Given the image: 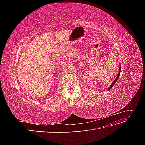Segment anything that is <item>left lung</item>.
<instances>
[{
  "instance_id": "8db88e82",
  "label": "left lung",
  "mask_w": 145,
  "mask_h": 145,
  "mask_svg": "<svg viewBox=\"0 0 145 145\" xmlns=\"http://www.w3.org/2000/svg\"><path fill=\"white\" fill-rule=\"evenodd\" d=\"M120 71H121V67H120V69H119V72H118V75H117V77L116 78V79L114 80V82H112V84L111 85V86H109V88H108V90H109V89H111L112 88V87L114 86V84H115V83H116V82H117V79H118V77H119V76H120Z\"/></svg>"
}]
</instances>
